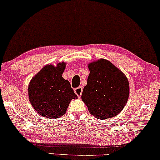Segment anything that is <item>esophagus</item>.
Instances as JSON below:
<instances>
[{"instance_id":"34e87169","label":"esophagus","mask_w":160,"mask_h":160,"mask_svg":"<svg viewBox=\"0 0 160 160\" xmlns=\"http://www.w3.org/2000/svg\"><path fill=\"white\" fill-rule=\"evenodd\" d=\"M74 92H75V94L78 95L79 98H80V97H81L82 92V86H79L78 88H76V89H74Z\"/></svg>"}]
</instances>
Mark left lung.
<instances>
[{
	"instance_id": "left-lung-1",
	"label": "left lung",
	"mask_w": 160,
	"mask_h": 160,
	"mask_svg": "<svg viewBox=\"0 0 160 160\" xmlns=\"http://www.w3.org/2000/svg\"><path fill=\"white\" fill-rule=\"evenodd\" d=\"M89 74L81 98L89 113L99 120L116 117L129 96L128 78L108 60L100 58L88 65Z\"/></svg>"
}]
</instances>
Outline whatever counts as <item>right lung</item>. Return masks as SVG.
Here are the masks:
<instances>
[{
	"label": "right lung",
	"mask_w": 160,
	"mask_h": 160,
	"mask_svg": "<svg viewBox=\"0 0 160 160\" xmlns=\"http://www.w3.org/2000/svg\"><path fill=\"white\" fill-rule=\"evenodd\" d=\"M66 62L47 65L33 77L28 87V98L42 117L58 118L67 111L72 99L78 98L68 80L62 78Z\"/></svg>",
	"instance_id": "1"
}]
</instances>
